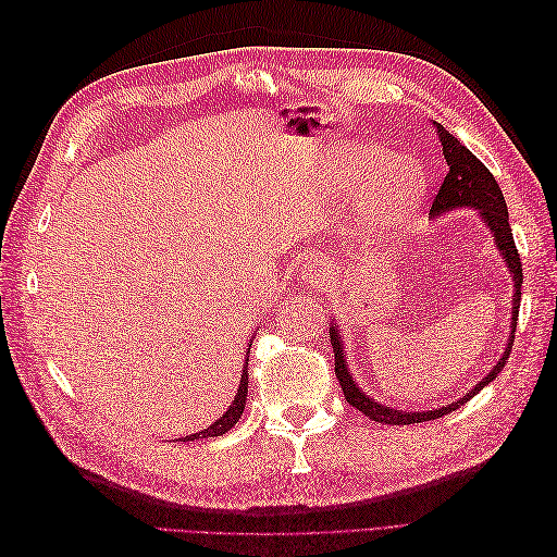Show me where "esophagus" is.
I'll use <instances>...</instances> for the list:
<instances>
[{
	"instance_id": "34e87169",
	"label": "esophagus",
	"mask_w": 557,
	"mask_h": 557,
	"mask_svg": "<svg viewBox=\"0 0 557 557\" xmlns=\"http://www.w3.org/2000/svg\"><path fill=\"white\" fill-rule=\"evenodd\" d=\"M334 281V272L330 264H318V267H309L305 274V283L313 285V288H327V285Z\"/></svg>"
}]
</instances>
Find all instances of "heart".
I'll return each instance as SVG.
<instances>
[{"label":"heart","instance_id":"heart-1","mask_svg":"<svg viewBox=\"0 0 557 557\" xmlns=\"http://www.w3.org/2000/svg\"><path fill=\"white\" fill-rule=\"evenodd\" d=\"M336 176L344 188H369L364 213L372 225L395 223L423 190V174L416 164H395L391 150L376 146L350 150L344 170Z\"/></svg>","mask_w":557,"mask_h":557}]
</instances>
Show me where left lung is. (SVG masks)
<instances>
[{
    "mask_svg": "<svg viewBox=\"0 0 557 557\" xmlns=\"http://www.w3.org/2000/svg\"><path fill=\"white\" fill-rule=\"evenodd\" d=\"M432 127L440 134V141H442V150H444V158L448 164V172L444 176V183L440 185V193H436L434 201H432V218L448 213L453 209H462V207H471L481 213V218L485 221V225L491 227L495 244L502 252L504 262H507L509 272L513 276V307H511V334H509V344L504 348L499 362L491 369V374H487L481 383H476L471 391L460 397L458 401H450L446 407L440 409H432V411H397L393 407H385V404L374 401L372 397H367L360 387L356 385L350 376V369L344 360V342L339 332L334 327H330V342L334 348V374L339 379V385L344 391L346 401L350 407H356L358 411H362L364 416H369L376 423H387V425H411V423H425V420H436L442 418L455 409H460L465 401H469L474 395H479V391L491 383L493 379H497V374L504 369L509 360V352L513 346V334H516V320H518V309H520V285H522V264H520V256H518V248L513 242V232L509 225V209H507V201H504L502 188L497 185L495 176L491 174V170L471 153L467 146H462L458 139L453 137V134L440 125V123H432Z\"/></svg>",
    "mask_w": 557,
    "mask_h": 557,
    "instance_id": "left-lung-1",
    "label": "left lung"
}]
</instances>
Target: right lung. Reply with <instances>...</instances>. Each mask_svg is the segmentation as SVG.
I'll use <instances>...</instances> for the list:
<instances>
[{
    "label": "right lung",
    "mask_w": 557,
    "mask_h": 557,
    "mask_svg": "<svg viewBox=\"0 0 557 557\" xmlns=\"http://www.w3.org/2000/svg\"><path fill=\"white\" fill-rule=\"evenodd\" d=\"M248 352H250V348H248ZM246 395H248V360H246V364H244V374H242L239 391H237V395H234V401L230 404V409H227L221 418H218L213 425H209L207 430H201V432H197V434L185 436L183 442L209 440V436H221V434H225L230 428L237 425V423H239V418H242V413H244V407H246Z\"/></svg>",
    "instance_id": "obj_1"
}]
</instances>
